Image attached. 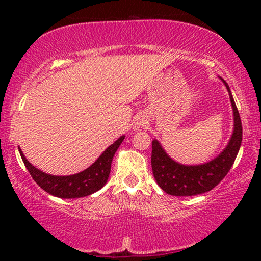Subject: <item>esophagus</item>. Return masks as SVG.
Wrapping results in <instances>:
<instances>
[{"label": "esophagus", "instance_id": "esophagus-1", "mask_svg": "<svg viewBox=\"0 0 261 261\" xmlns=\"http://www.w3.org/2000/svg\"><path fill=\"white\" fill-rule=\"evenodd\" d=\"M148 124L147 116L146 115H139L136 118V126L135 127H143Z\"/></svg>", "mask_w": 261, "mask_h": 261}]
</instances>
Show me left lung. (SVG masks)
<instances>
[{
	"mask_svg": "<svg viewBox=\"0 0 261 261\" xmlns=\"http://www.w3.org/2000/svg\"><path fill=\"white\" fill-rule=\"evenodd\" d=\"M222 80V79H221ZM229 93L234 116V128L227 147L215 160L199 166H184L173 161L162 148L157 140L152 141V172L162 190L173 196H194L207 193L220 184L234 163L242 143V121L232 93L226 81L222 80Z\"/></svg>",
	"mask_w": 261,
	"mask_h": 261,
	"instance_id": "8db88e82",
	"label": "left lung"
}]
</instances>
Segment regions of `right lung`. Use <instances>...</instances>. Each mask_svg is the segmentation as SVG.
Instances as JSON below:
<instances>
[{"instance_id": "1", "label": "right lung", "mask_w": 261, "mask_h": 261, "mask_svg": "<svg viewBox=\"0 0 261 261\" xmlns=\"http://www.w3.org/2000/svg\"><path fill=\"white\" fill-rule=\"evenodd\" d=\"M124 139L125 136L119 137L86 170L77 173V174L65 176L51 175L41 172V170L35 168L34 166L29 163L24 154H23L22 149H19L20 157L24 162V166L28 169L29 174L32 175L34 181L43 190L49 193L50 195L61 197V199H76V197L91 195V194L95 193V191H98L106 185L110 174L113 157Z\"/></svg>"}]
</instances>
